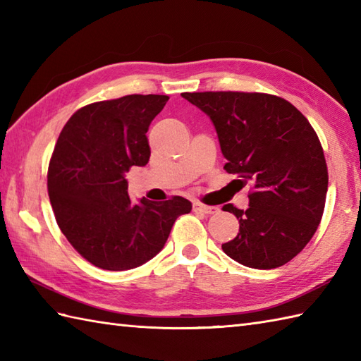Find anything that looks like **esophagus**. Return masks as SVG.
Returning <instances> with one entry per match:
<instances>
[{
  "label": "esophagus",
  "mask_w": 361,
  "mask_h": 361,
  "mask_svg": "<svg viewBox=\"0 0 361 361\" xmlns=\"http://www.w3.org/2000/svg\"><path fill=\"white\" fill-rule=\"evenodd\" d=\"M194 211L208 214V216H211V214H217L219 208H217V206H206V204H202V203H194Z\"/></svg>",
  "instance_id": "obj_1"
}]
</instances>
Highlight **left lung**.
<instances>
[{
  "instance_id": "1",
  "label": "left lung",
  "mask_w": 361,
  "mask_h": 361,
  "mask_svg": "<svg viewBox=\"0 0 361 361\" xmlns=\"http://www.w3.org/2000/svg\"><path fill=\"white\" fill-rule=\"evenodd\" d=\"M208 114L226 158L225 171L250 186L247 211L225 204L239 233L221 245L245 267L270 270L310 242L323 217L327 166L321 142L304 114L286 99L264 93H183Z\"/></svg>"
}]
</instances>
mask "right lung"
<instances>
[{
    "instance_id": "1",
    "label": "right lung",
    "mask_w": 361,
    "mask_h": 361,
    "mask_svg": "<svg viewBox=\"0 0 361 361\" xmlns=\"http://www.w3.org/2000/svg\"><path fill=\"white\" fill-rule=\"evenodd\" d=\"M169 96L130 94L75 111L60 133L48 169L59 228L88 262L110 271L136 268L164 248L176 217L192 204L128 197L126 173L150 158V122Z\"/></svg>"
}]
</instances>
